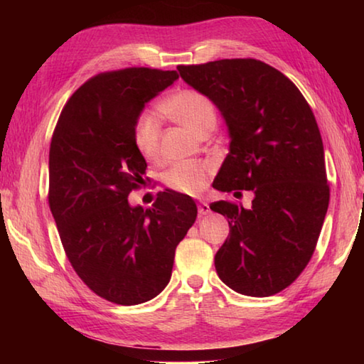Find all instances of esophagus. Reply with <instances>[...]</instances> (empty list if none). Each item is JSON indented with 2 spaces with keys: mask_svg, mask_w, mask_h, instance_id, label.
Segmentation results:
<instances>
[{
  "mask_svg": "<svg viewBox=\"0 0 364 364\" xmlns=\"http://www.w3.org/2000/svg\"><path fill=\"white\" fill-rule=\"evenodd\" d=\"M197 210H199V215H208L210 213V207H208L207 202H200L199 207H197Z\"/></svg>",
  "mask_w": 364,
  "mask_h": 364,
  "instance_id": "esophagus-1",
  "label": "esophagus"
}]
</instances>
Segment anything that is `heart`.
Instances as JSON below:
<instances>
[{
	"mask_svg": "<svg viewBox=\"0 0 364 364\" xmlns=\"http://www.w3.org/2000/svg\"><path fill=\"white\" fill-rule=\"evenodd\" d=\"M160 110L171 120L180 123L197 136L213 130L217 123V109L210 97L196 90H181L162 102ZM160 127L157 117L151 112L138 115L133 125V144L139 156L149 160L159 157ZM213 165L208 160L178 162L164 171L162 180L170 189L183 194H199L207 186Z\"/></svg>",
	"mask_w": 364,
	"mask_h": 364,
	"instance_id": "b5f03b06",
	"label": "heart"
}]
</instances>
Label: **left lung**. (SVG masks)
<instances>
[{
    "label": "left lung",
    "instance_id": "8db88e82",
    "mask_svg": "<svg viewBox=\"0 0 364 364\" xmlns=\"http://www.w3.org/2000/svg\"><path fill=\"white\" fill-rule=\"evenodd\" d=\"M181 78L215 102L230 128V154L213 181L221 193L254 194L252 205L213 202L230 236L215 255L228 287L250 297L281 292L315 252L329 205L323 139L304 95L257 59L178 65Z\"/></svg>",
    "mask_w": 364,
    "mask_h": 364
}]
</instances>
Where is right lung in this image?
<instances>
[{
  "label": "right lung",
  "mask_w": 364,
  "mask_h": 364,
  "mask_svg": "<svg viewBox=\"0 0 364 364\" xmlns=\"http://www.w3.org/2000/svg\"><path fill=\"white\" fill-rule=\"evenodd\" d=\"M178 77L149 67L97 73L70 96L51 138L48 200L65 255L91 291L117 305L164 291L197 217L194 200L170 189L146 210L128 202L147 167L133 125Z\"/></svg>",
  "instance_id": "add662e5"
}]
</instances>
